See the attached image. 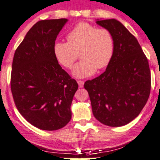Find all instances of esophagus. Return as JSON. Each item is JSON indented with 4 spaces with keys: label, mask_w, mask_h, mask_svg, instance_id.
<instances>
[{
    "label": "esophagus",
    "mask_w": 160,
    "mask_h": 160,
    "mask_svg": "<svg viewBox=\"0 0 160 160\" xmlns=\"http://www.w3.org/2000/svg\"><path fill=\"white\" fill-rule=\"evenodd\" d=\"M77 83H78L79 88H80L83 87V83H84V81H83V80H77Z\"/></svg>",
    "instance_id": "1"
}]
</instances>
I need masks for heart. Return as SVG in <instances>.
I'll use <instances>...</instances> for the list:
<instances>
[{
	"label": "heart",
	"instance_id": "obj_1",
	"mask_svg": "<svg viewBox=\"0 0 160 160\" xmlns=\"http://www.w3.org/2000/svg\"><path fill=\"white\" fill-rule=\"evenodd\" d=\"M67 41L55 42L53 54L61 65L71 68L79 53L82 60L72 70L73 75L78 78L90 77L96 68H106L113 56L114 40L106 28H97L86 22L79 23L68 33Z\"/></svg>",
	"mask_w": 160,
	"mask_h": 160
}]
</instances>
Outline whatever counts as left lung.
Instances as JSON below:
<instances>
[{
    "instance_id": "1",
    "label": "left lung",
    "mask_w": 160,
    "mask_h": 160,
    "mask_svg": "<svg viewBox=\"0 0 160 160\" xmlns=\"http://www.w3.org/2000/svg\"><path fill=\"white\" fill-rule=\"evenodd\" d=\"M114 40V52L106 71L87 80L94 116L103 124L120 127L137 117L151 91L148 59L136 38L116 19L98 20Z\"/></svg>"
}]
</instances>
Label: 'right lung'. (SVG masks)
Instances as JSON below:
<instances>
[{"label":"right lung","mask_w":160,"mask_h":160,"mask_svg":"<svg viewBox=\"0 0 160 160\" xmlns=\"http://www.w3.org/2000/svg\"><path fill=\"white\" fill-rule=\"evenodd\" d=\"M68 20L36 23L14 53L11 91L16 107L28 123L41 130L62 128L72 118L78 83L59 64L53 44Z\"/></svg>","instance_id":"right-lung-1"}]
</instances>
